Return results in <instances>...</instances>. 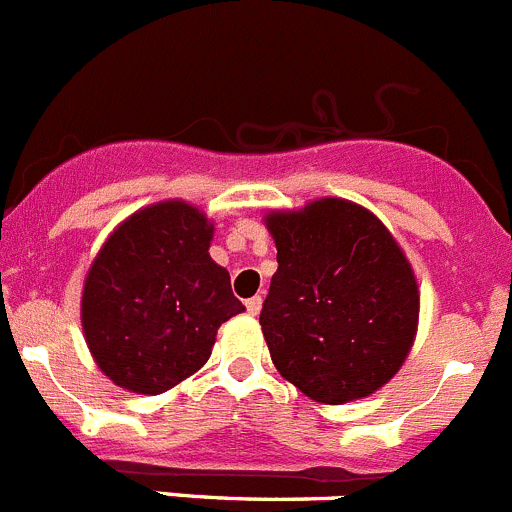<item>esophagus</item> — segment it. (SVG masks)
I'll use <instances>...</instances> for the list:
<instances>
[{
    "mask_svg": "<svg viewBox=\"0 0 512 512\" xmlns=\"http://www.w3.org/2000/svg\"><path fill=\"white\" fill-rule=\"evenodd\" d=\"M261 304H264V299H261V296H251V299L246 301V311L251 316H256L261 311Z\"/></svg>",
    "mask_w": 512,
    "mask_h": 512,
    "instance_id": "obj_1",
    "label": "esophagus"
}]
</instances>
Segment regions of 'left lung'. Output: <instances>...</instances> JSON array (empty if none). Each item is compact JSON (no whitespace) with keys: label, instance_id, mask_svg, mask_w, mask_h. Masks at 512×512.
Listing matches in <instances>:
<instances>
[{"label":"left lung","instance_id":"8db88e82","mask_svg":"<svg viewBox=\"0 0 512 512\" xmlns=\"http://www.w3.org/2000/svg\"><path fill=\"white\" fill-rule=\"evenodd\" d=\"M276 269L261 329L281 377L342 405L387 384L417 332L420 294L377 216L342 198L266 218Z\"/></svg>","mask_w":512,"mask_h":512}]
</instances>
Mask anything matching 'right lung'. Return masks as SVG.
I'll list each match as a JSON object with an SVG mask.
<instances>
[{"label":"right lung","instance_id":"add662e5","mask_svg":"<svg viewBox=\"0 0 512 512\" xmlns=\"http://www.w3.org/2000/svg\"><path fill=\"white\" fill-rule=\"evenodd\" d=\"M213 226L165 201L107 238L82 291V329L118 387L160 394L203 367L218 326L241 314L231 276L208 256Z\"/></svg>","mask_w":512,"mask_h":512}]
</instances>
